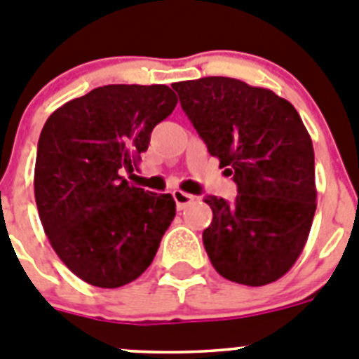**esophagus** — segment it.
<instances>
[{
  "label": "esophagus",
  "instance_id": "1",
  "mask_svg": "<svg viewBox=\"0 0 359 359\" xmlns=\"http://www.w3.org/2000/svg\"><path fill=\"white\" fill-rule=\"evenodd\" d=\"M172 195H173V200H175V205L179 211H182V209H186L187 205H191V203L195 202V196L189 195V193L180 191V189H175Z\"/></svg>",
  "mask_w": 359,
  "mask_h": 359
}]
</instances>
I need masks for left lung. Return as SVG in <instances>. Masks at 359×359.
<instances>
[{
	"label": "left lung",
	"mask_w": 359,
	"mask_h": 359,
	"mask_svg": "<svg viewBox=\"0 0 359 359\" xmlns=\"http://www.w3.org/2000/svg\"><path fill=\"white\" fill-rule=\"evenodd\" d=\"M208 151L238 184L234 202L205 196L202 234L216 272L264 286L304 250L316 211L315 154L299 112L264 87L229 76L172 83Z\"/></svg>",
	"instance_id": "1"
}]
</instances>
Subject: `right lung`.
Here are the masks:
<instances>
[{
	"mask_svg": "<svg viewBox=\"0 0 359 359\" xmlns=\"http://www.w3.org/2000/svg\"><path fill=\"white\" fill-rule=\"evenodd\" d=\"M168 86H103L64 103L44 123L34 191L50 245L71 272L98 288L135 280L175 218L170 193L128 184L157 123L172 114Z\"/></svg>",
	"mask_w": 359,
	"mask_h": 359,
	"instance_id": "obj_1",
	"label": "right lung"
}]
</instances>
